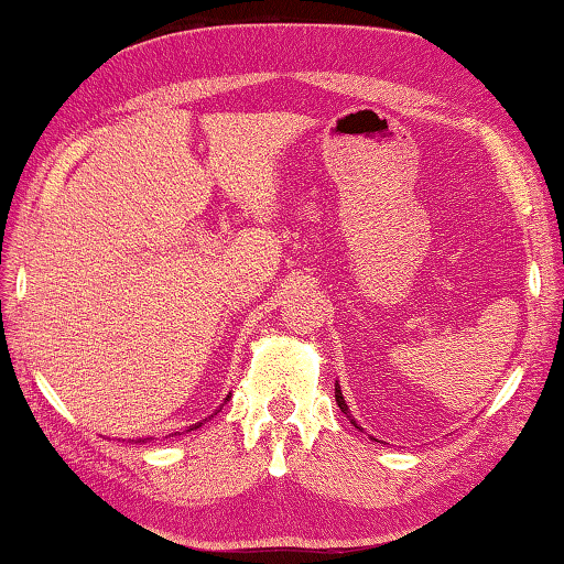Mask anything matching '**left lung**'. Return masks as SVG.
Here are the masks:
<instances>
[{"label": "left lung", "instance_id": "left-lung-1", "mask_svg": "<svg viewBox=\"0 0 564 564\" xmlns=\"http://www.w3.org/2000/svg\"><path fill=\"white\" fill-rule=\"evenodd\" d=\"M336 402H338V408H341V412H344V414H348V417H350L348 405H346V400H344V395H341V388H338V382H336ZM350 422L356 424V420H350ZM356 427H358V424H356ZM358 430H360V427H358Z\"/></svg>", "mask_w": 564, "mask_h": 564}]
</instances>
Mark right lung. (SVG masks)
Returning a JSON list of instances; mask_svg holds the SVG:
<instances>
[{
  "instance_id": "right-lung-1",
  "label": "right lung",
  "mask_w": 564,
  "mask_h": 564,
  "mask_svg": "<svg viewBox=\"0 0 564 564\" xmlns=\"http://www.w3.org/2000/svg\"><path fill=\"white\" fill-rule=\"evenodd\" d=\"M228 398H230V395H228ZM228 398H226V400H228ZM200 424H204V422H198V424H191V427H188L186 432H191V430H196V427H200Z\"/></svg>"
}]
</instances>
